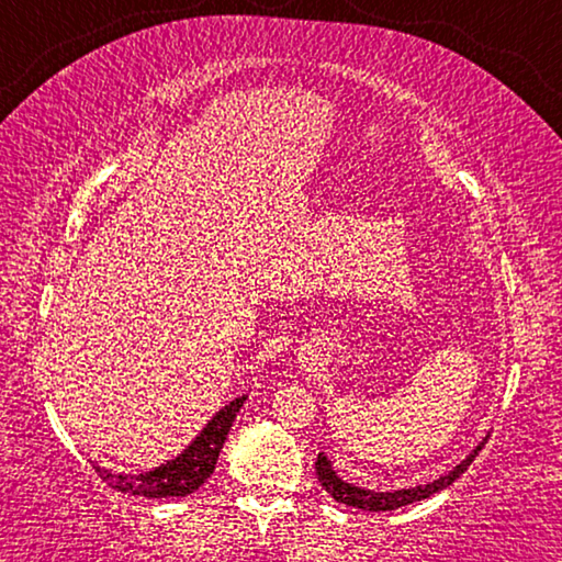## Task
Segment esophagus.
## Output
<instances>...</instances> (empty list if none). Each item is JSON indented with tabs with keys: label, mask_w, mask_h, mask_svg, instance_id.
I'll list each match as a JSON object with an SVG mask.
<instances>
[{
	"label": "esophagus",
	"mask_w": 562,
	"mask_h": 562,
	"mask_svg": "<svg viewBox=\"0 0 562 562\" xmlns=\"http://www.w3.org/2000/svg\"><path fill=\"white\" fill-rule=\"evenodd\" d=\"M317 364H319V351L312 347H304L300 351V367L304 372H317Z\"/></svg>",
	"instance_id": "34e87169"
}]
</instances>
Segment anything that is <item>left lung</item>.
<instances>
[{"label": "left lung", "mask_w": 562, "mask_h": 562, "mask_svg": "<svg viewBox=\"0 0 562 562\" xmlns=\"http://www.w3.org/2000/svg\"><path fill=\"white\" fill-rule=\"evenodd\" d=\"M486 441L488 436H483V441L475 446V449L465 456L461 463H456L449 473L439 475L436 481L422 483V486H408V488H396V491H372V488L357 486V483H349L341 479L325 451L317 456V479L329 496L337 503H341V506H351L361 510H394V508L408 506V503L431 498L434 493L449 488L456 479H461V473L473 463V459L479 456L483 446H486Z\"/></svg>", "instance_id": "1"}]
</instances>
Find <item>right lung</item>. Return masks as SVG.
I'll return each instance as SVG.
<instances>
[{"label":"right lung","mask_w":562,"mask_h":562,"mask_svg":"<svg viewBox=\"0 0 562 562\" xmlns=\"http://www.w3.org/2000/svg\"><path fill=\"white\" fill-rule=\"evenodd\" d=\"M245 394L233 398L225 404L211 422L203 426V431L190 441L176 459L156 465V469L144 473H116L111 469H101L93 463V469L109 483L111 488L128 496H144V498H173V496H188L203 486L215 471L217 456H221L223 443L231 434V426L235 422L237 412L245 404Z\"/></svg>","instance_id":"right-lung-1"}]
</instances>
